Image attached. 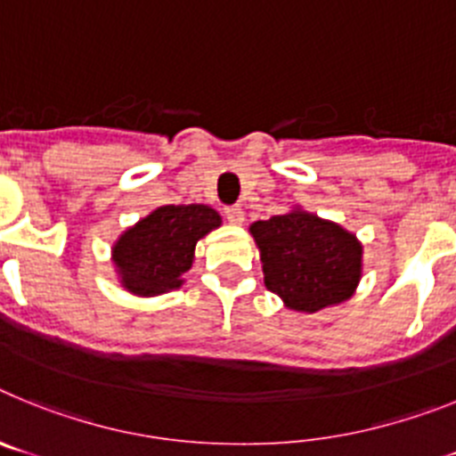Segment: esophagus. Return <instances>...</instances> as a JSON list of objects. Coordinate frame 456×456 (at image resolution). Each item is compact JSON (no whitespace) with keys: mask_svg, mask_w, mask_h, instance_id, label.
Returning <instances> with one entry per match:
<instances>
[{"mask_svg":"<svg viewBox=\"0 0 456 456\" xmlns=\"http://www.w3.org/2000/svg\"><path fill=\"white\" fill-rule=\"evenodd\" d=\"M225 219L231 221L232 225H241V224H244V209L237 208V205H235V208H228V209H225Z\"/></svg>","mask_w":456,"mask_h":456,"instance_id":"34e87169","label":"esophagus"}]
</instances>
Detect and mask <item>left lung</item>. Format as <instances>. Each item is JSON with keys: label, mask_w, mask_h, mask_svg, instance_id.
I'll use <instances>...</instances> for the list:
<instances>
[{"label": "left lung", "mask_w": 456, "mask_h": 456, "mask_svg": "<svg viewBox=\"0 0 456 456\" xmlns=\"http://www.w3.org/2000/svg\"><path fill=\"white\" fill-rule=\"evenodd\" d=\"M265 285L285 308L317 313L347 301L363 276V244L329 219L294 208L251 224Z\"/></svg>", "instance_id": "obj_1"}]
</instances>
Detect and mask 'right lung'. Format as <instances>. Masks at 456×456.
<instances>
[{
    "instance_id": "add662e5",
    "label": "right lung",
    "mask_w": 456,
    "mask_h": 456,
    "mask_svg": "<svg viewBox=\"0 0 456 456\" xmlns=\"http://www.w3.org/2000/svg\"><path fill=\"white\" fill-rule=\"evenodd\" d=\"M221 225L209 205H162L130 225L111 247L118 281L136 297H159L184 283L200 237Z\"/></svg>"
}]
</instances>
